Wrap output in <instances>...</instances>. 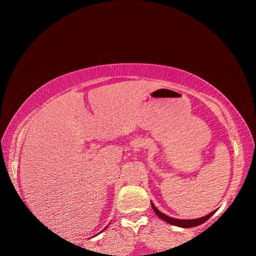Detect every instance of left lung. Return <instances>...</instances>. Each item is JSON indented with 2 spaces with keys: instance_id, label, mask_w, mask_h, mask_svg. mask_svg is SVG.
Masks as SVG:
<instances>
[{
  "instance_id": "8db88e82",
  "label": "left lung",
  "mask_w": 256,
  "mask_h": 256,
  "mask_svg": "<svg viewBox=\"0 0 256 256\" xmlns=\"http://www.w3.org/2000/svg\"><path fill=\"white\" fill-rule=\"evenodd\" d=\"M151 206H152L154 211L156 212V214H157L160 219H162L164 222H166L168 224H172V226H177V227H183V228H190V227H196L198 224H202L203 222H206L208 219L210 218V216L214 214L216 211L211 212L206 216H202V218H198V219H190V220H184V219H175V218H172V216H168L162 212H160L157 208L154 206V204L152 202H151Z\"/></svg>"
}]
</instances>
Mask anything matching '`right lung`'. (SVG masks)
<instances>
[{"label": "right lung", "mask_w": 256, "mask_h": 256, "mask_svg": "<svg viewBox=\"0 0 256 256\" xmlns=\"http://www.w3.org/2000/svg\"><path fill=\"white\" fill-rule=\"evenodd\" d=\"M106 228H107V227H106ZM104 230H105V229H104Z\"/></svg>", "instance_id": "right-lung-1"}]
</instances>
